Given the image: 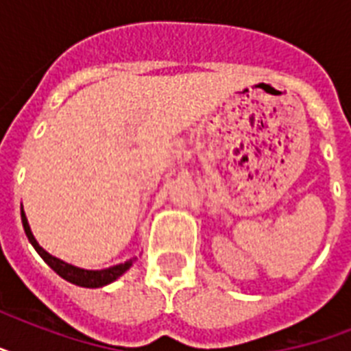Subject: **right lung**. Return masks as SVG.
Returning a JSON list of instances; mask_svg holds the SVG:
<instances>
[{"label":"right lung","instance_id":"obj_1","mask_svg":"<svg viewBox=\"0 0 351 351\" xmlns=\"http://www.w3.org/2000/svg\"><path fill=\"white\" fill-rule=\"evenodd\" d=\"M21 222H23V230L25 234H27V239H29L30 244L34 245V250L40 253L41 258H43L60 277L69 280V282L76 284V286H82V288H101V286H107V284L114 282L118 277H121V275L132 266V262H134V258H131V261L123 262V264H117V266L112 267H107V269H82V267H76L73 266V264H67V262L60 261L56 256H52L51 253H47V251L36 242L34 234L30 231L29 222H27V217H25L23 213V209H21Z\"/></svg>","mask_w":351,"mask_h":351}]
</instances>
